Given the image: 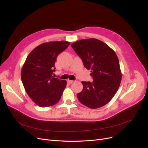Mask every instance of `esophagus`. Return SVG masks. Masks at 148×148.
Segmentation results:
<instances>
[{"instance_id": "obj_1", "label": "esophagus", "mask_w": 148, "mask_h": 148, "mask_svg": "<svg viewBox=\"0 0 148 148\" xmlns=\"http://www.w3.org/2000/svg\"><path fill=\"white\" fill-rule=\"evenodd\" d=\"M73 82H74V81H73V80H70V79L67 80V83H68L69 84H71V83H73Z\"/></svg>"}]
</instances>
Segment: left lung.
I'll list each match as a JSON object with an SVG mask.
<instances>
[{"mask_svg":"<svg viewBox=\"0 0 148 148\" xmlns=\"http://www.w3.org/2000/svg\"><path fill=\"white\" fill-rule=\"evenodd\" d=\"M85 68L91 70L92 82H82L83 91L77 95L79 102L91 109L107 104L120 86L122 73L115 52L95 38L82 39L71 44Z\"/></svg>","mask_w":148,"mask_h":148,"instance_id":"obj_1","label":"left lung"}]
</instances>
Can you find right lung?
Instances as JSON below:
<instances>
[{
    "mask_svg": "<svg viewBox=\"0 0 148 148\" xmlns=\"http://www.w3.org/2000/svg\"><path fill=\"white\" fill-rule=\"evenodd\" d=\"M68 41L43 43L28 56L21 71L22 83L36 104L46 107L59 102L66 87V80L53 78L58 55L69 47Z\"/></svg>",
    "mask_w": 148,
    "mask_h": 148,
    "instance_id": "add662e5",
    "label": "right lung"
}]
</instances>
